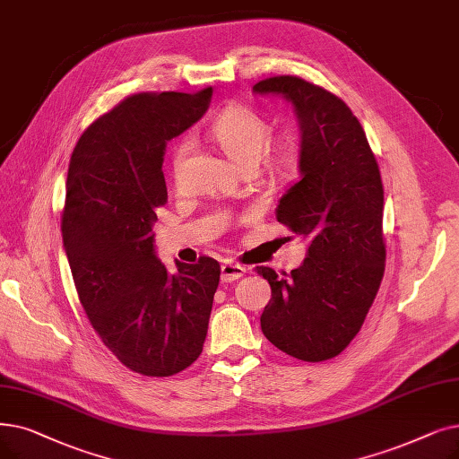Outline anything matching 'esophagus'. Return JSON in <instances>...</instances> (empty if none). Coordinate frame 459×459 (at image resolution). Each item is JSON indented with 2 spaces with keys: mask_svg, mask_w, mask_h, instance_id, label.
Segmentation results:
<instances>
[{
  "mask_svg": "<svg viewBox=\"0 0 459 459\" xmlns=\"http://www.w3.org/2000/svg\"><path fill=\"white\" fill-rule=\"evenodd\" d=\"M244 273H246V266L242 264L232 263V261H227L221 264V281L225 283H230L234 279H240Z\"/></svg>",
  "mask_w": 459,
  "mask_h": 459,
  "instance_id": "obj_1",
  "label": "esophagus"
}]
</instances>
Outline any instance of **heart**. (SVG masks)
Here are the masks:
<instances>
[{"label":"heart","instance_id":"obj_1","mask_svg":"<svg viewBox=\"0 0 459 459\" xmlns=\"http://www.w3.org/2000/svg\"><path fill=\"white\" fill-rule=\"evenodd\" d=\"M210 136L244 170H251L261 161L264 174L273 182H290L300 172L302 152L294 136L272 138V124L247 105H229L210 126ZM193 150L191 136H182L172 146L170 169L174 180L182 176Z\"/></svg>","mask_w":459,"mask_h":459}]
</instances>
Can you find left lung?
<instances>
[{"label":"left lung","instance_id":"1","mask_svg":"<svg viewBox=\"0 0 459 459\" xmlns=\"http://www.w3.org/2000/svg\"><path fill=\"white\" fill-rule=\"evenodd\" d=\"M253 90L285 95L300 117L302 180L283 195L275 217L309 240L302 266L290 273L255 268L272 287L261 328L298 360H330L360 332L383 281L381 172L343 99L290 74L264 78Z\"/></svg>","mask_w":459,"mask_h":459}]
</instances>
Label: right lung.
<instances>
[{"label": "right lung", "mask_w": 459, "mask_h": 459, "mask_svg": "<svg viewBox=\"0 0 459 459\" xmlns=\"http://www.w3.org/2000/svg\"><path fill=\"white\" fill-rule=\"evenodd\" d=\"M210 97L212 88L133 93L81 134L69 161L62 234L78 300L105 347L146 377L201 356L221 275L212 256L169 273L153 253L167 141L201 119Z\"/></svg>", "instance_id": "1"}]
</instances>
